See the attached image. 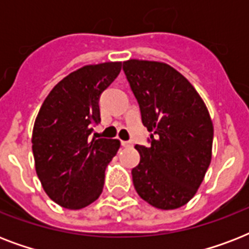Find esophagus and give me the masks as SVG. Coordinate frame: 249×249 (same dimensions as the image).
Segmentation results:
<instances>
[{
  "label": "esophagus",
  "instance_id": "1",
  "mask_svg": "<svg viewBox=\"0 0 249 249\" xmlns=\"http://www.w3.org/2000/svg\"><path fill=\"white\" fill-rule=\"evenodd\" d=\"M132 144L133 143L130 141H121V146H123V147H130Z\"/></svg>",
  "mask_w": 249,
  "mask_h": 249
}]
</instances>
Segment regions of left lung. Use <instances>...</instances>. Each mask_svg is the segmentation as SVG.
<instances>
[{"label": "left lung", "instance_id": "obj_1", "mask_svg": "<svg viewBox=\"0 0 249 249\" xmlns=\"http://www.w3.org/2000/svg\"><path fill=\"white\" fill-rule=\"evenodd\" d=\"M150 146L137 144L140 164L132 169L134 189L159 209L185 205L199 189L212 159L213 124L189 80L161 62L123 63Z\"/></svg>", "mask_w": 249, "mask_h": 249}]
</instances>
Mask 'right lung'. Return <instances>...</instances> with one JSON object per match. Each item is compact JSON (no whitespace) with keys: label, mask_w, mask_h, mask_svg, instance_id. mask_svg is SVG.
I'll use <instances>...</instances> for the list:
<instances>
[{"label":"right lung","mask_w":249,"mask_h":249,"mask_svg":"<svg viewBox=\"0 0 249 249\" xmlns=\"http://www.w3.org/2000/svg\"><path fill=\"white\" fill-rule=\"evenodd\" d=\"M121 71V62L90 64L56 84L41 106L32 133L36 173L60 207L81 209L99 197L106 166L119 140L98 138L99 98Z\"/></svg>","instance_id":"right-lung-1"}]
</instances>
